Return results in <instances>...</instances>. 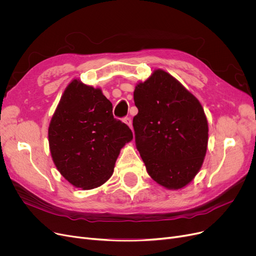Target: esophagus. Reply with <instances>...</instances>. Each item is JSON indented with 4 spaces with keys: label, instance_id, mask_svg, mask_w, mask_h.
I'll use <instances>...</instances> for the list:
<instances>
[{
    "label": "esophagus",
    "instance_id": "esophagus-1",
    "mask_svg": "<svg viewBox=\"0 0 256 256\" xmlns=\"http://www.w3.org/2000/svg\"><path fill=\"white\" fill-rule=\"evenodd\" d=\"M124 122L128 126H130V128H132V119L130 118H128V117H126V118H124Z\"/></svg>",
    "mask_w": 256,
    "mask_h": 256
}]
</instances>
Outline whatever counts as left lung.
Returning <instances> with one entry per match:
<instances>
[{
  "mask_svg": "<svg viewBox=\"0 0 256 256\" xmlns=\"http://www.w3.org/2000/svg\"><path fill=\"white\" fill-rule=\"evenodd\" d=\"M137 150L148 176L168 190L189 184L202 167L208 124L195 96L169 72L154 70L134 91Z\"/></svg>",
  "mask_w": 256,
  "mask_h": 256,
  "instance_id": "left-lung-1",
  "label": "left lung"
}]
</instances>
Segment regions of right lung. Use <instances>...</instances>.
<instances>
[{"label": "right lung", "instance_id": "right-lung-1", "mask_svg": "<svg viewBox=\"0 0 256 256\" xmlns=\"http://www.w3.org/2000/svg\"><path fill=\"white\" fill-rule=\"evenodd\" d=\"M112 102L100 88L74 78L62 94L48 126L52 162L76 188L100 186L114 172L122 147L132 140L130 128L114 118Z\"/></svg>", "mask_w": 256, "mask_h": 256}]
</instances>
